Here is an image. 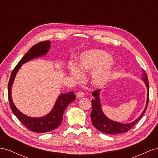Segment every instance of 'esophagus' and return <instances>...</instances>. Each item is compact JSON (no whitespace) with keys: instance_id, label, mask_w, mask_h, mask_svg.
Listing matches in <instances>:
<instances>
[{"instance_id":"esophagus-1","label":"esophagus","mask_w":158,"mask_h":158,"mask_svg":"<svg viewBox=\"0 0 158 158\" xmlns=\"http://www.w3.org/2000/svg\"><path fill=\"white\" fill-rule=\"evenodd\" d=\"M84 96V93L82 92V91H79V92L76 93V97L78 98H81Z\"/></svg>"}]
</instances>
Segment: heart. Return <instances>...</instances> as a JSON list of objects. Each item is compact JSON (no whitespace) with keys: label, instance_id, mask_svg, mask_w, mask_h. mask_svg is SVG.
<instances>
[{"label":"heart","instance_id":"obj_1","mask_svg":"<svg viewBox=\"0 0 158 158\" xmlns=\"http://www.w3.org/2000/svg\"><path fill=\"white\" fill-rule=\"evenodd\" d=\"M115 68L116 62L109 52L102 49H92L81 54L78 66L72 65L69 69L71 74L77 78L82 76V73L92 72V84L103 86L111 78Z\"/></svg>","mask_w":158,"mask_h":158}]
</instances>
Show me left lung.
<instances>
[{"mask_svg":"<svg viewBox=\"0 0 158 158\" xmlns=\"http://www.w3.org/2000/svg\"><path fill=\"white\" fill-rule=\"evenodd\" d=\"M142 75V80L145 82L148 89L146 106L144 111L141 113L140 117L132 123L128 124H122L113 121L111 120V119L108 118L104 114L101 107V103H100L99 99L100 89H96L92 92V95L95 98V99L92 100V111L91 112L90 117L91 119H92V125L98 131L106 134H110V135H117V134L125 133L131 129L140 120V118L144 115V114L146 112L148 105V102H149V83H148V76L145 71L143 72Z\"/></svg>","mask_w":158,"mask_h":158,"instance_id":"1","label":"left lung"}]
</instances>
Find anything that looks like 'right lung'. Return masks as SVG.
Returning <instances> with one entry per match:
<instances>
[{
    "label": "right lung",
    "mask_w": 158,
    "mask_h": 158,
    "mask_svg": "<svg viewBox=\"0 0 158 158\" xmlns=\"http://www.w3.org/2000/svg\"><path fill=\"white\" fill-rule=\"evenodd\" d=\"M51 47V41H44L33 45L23 56L12 70L8 85V100L12 111L20 121L27 129L34 132H47L58 127L63 120V113L69 105L76 99V95L73 92L62 94L56 99L52 111L47 115L39 118H33L23 114L14 106L12 99L11 89L14 78L22 65L33 59L40 57L46 53Z\"/></svg>",
    "instance_id": "right-lung-1"
}]
</instances>
